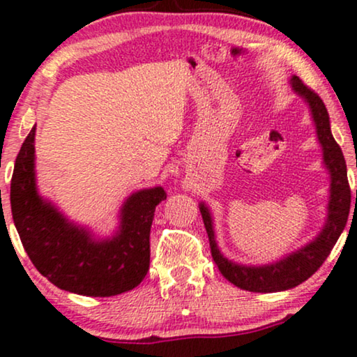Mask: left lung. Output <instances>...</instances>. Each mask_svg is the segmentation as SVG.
I'll use <instances>...</instances> for the list:
<instances>
[{"instance_id": "obj_1", "label": "left lung", "mask_w": 357, "mask_h": 357, "mask_svg": "<svg viewBox=\"0 0 357 357\" xmlns=\"http://www.w3.org/2000/svg\"><path fill=\"white\" fill-rule=\"evenodd\" d=\"M291 89L296 96H300L308 103L311 119L317 128V138L323 150V165L329 174V201L326 207V220L321 231L313 241L300 247L298 250L291 252L265 265H243L227 259L220 252L214 232V219L211 209L204 202L199 204V211L204 220L207 237H209L211 254L218 265L219 272L229 282L247 291L255 293H273L290 290L308 280L326 260L335 243L344 231L347 215L351 207V189L347 183V169L342 151L336 139L333 138L329 115L321 98L313 90H310L301 82L300 77L293 75L290 79ZM357 199V194H356Z\"/></svg>"}]
</instances>
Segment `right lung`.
<instances>
[{
  "label": "right lung",
  "instance_id": "right-lung-1",
  "mask_svg": "<svg viewBox=\"0 0 357 357\" xmlns=\"http://www.w3.org/2000/svg\"><path fill=\"white\" fill-rule=\"evenodd\" d=\"M36 125L20 153L11 178V212L22 247L34 267L61 290L84 296H114L133 290L150 268V231L155 209L166 199L161 186L139 189L120 207L119 227L97 237L69 220L38 192Z\"/></svg>",
  "mask_w": 357,
  "mask_h": 357
}]
</instances>
